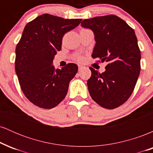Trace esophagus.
Masks as SVG:
<instances>
[{"label": "esophagus", "instance_id": "1", "mask_svg": "<svg viewBox=\"0 0 153 153\" xmlns=\"http://www.w3.org/2000/svg\"><path fill=\"white\" fill-rule=\"evenodd\" d=\"M82 69H83V66H81V65H79L78 66V71H80Z\"/></svg>", "mask_w": 153, "mask_h": 153}]
</instances>
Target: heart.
<instances>
[{
    "label": "heart",
    "instance_id": "obj_1",
    "mask_svg": "<svg viewBox=\"0 0 153 153\" xmlns=\"http://www.w3.org/2000/svg\"><path fill=\"white\" fill-rule=\"evenodd\" d=\"M76 59L78 62H82V61L83 60V57H82V56H78V57H76Z\"/></svg>",
    "mask_w": 153,
    "mask_h": 153
}]
</instances>
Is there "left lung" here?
Here are the masks:
<instances>
[{
  "instance_id": "1",
  "label": "left lung",
  "mask_w": 153,
  "mask_h": 153,
  "mask_svg": "<svg viewBox=\"0 0 153 153\" xmlns=\"http://www.w3.org/2000/svg\"><path fill=\"white\" fill-rule=\"evenodd\" d=\"M81 26L94 33L93 58L108 62L102 73L89 68L88 91L95 102L114 109L129 99L140 73L141 54L134 31L115 15L85 19Z\"/></svg>"
}]
</instances>
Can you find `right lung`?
Segmentation results:
<instances>
[{"label":"right lung","mask_w":153,"mask_h":153,"mask_svg":"<svg viewBox=\"0 0 153 153\" xmlns=\"http://www.w3.org/2000/svg\"><path fill=\"white\" fill-rule=\"evenodd\" d=\"M81 21L45 13L26 25L16 48L15 71L23 93L33 104L49 109L66 96L78 65L68 63L55 70L52 62L61 50L64 34Z\"/></svg>","instance_id":"1"}]
</instances>
